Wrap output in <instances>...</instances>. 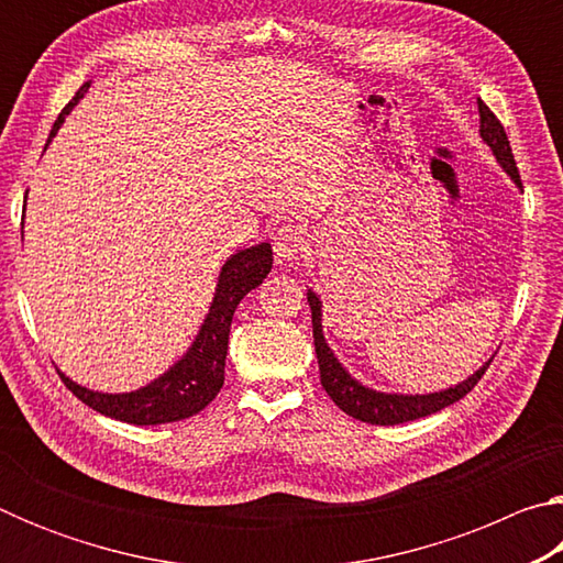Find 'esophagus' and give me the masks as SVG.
<instances>
[{"instance_id":"obj_1","label":"esophagus","mask_w":563,"mask_h":563,"mask_svg":"<svg viewBox=\"0 0 563 563\" xmlns=\"http://www.w3.org/2000/svg\"><path fill=\"white\" fill-rule=\"evenodd\" d=\"M305 245H308V233H305L302 225H280L278 231L273 235V251H275V258L280 263H290V261H298Z\"/></svg>"}]
</instances>
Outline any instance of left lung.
I'll return each instance as SVG.
<instances>
[{
	"label": "left lung",
	"mask_w": 563,
	"mask_h": 563,
	"mask_svg": "<svg viewBox=\"0 0 563 563\" xmlns=\"http://www.w3.org/2000/svg\"><path fill=\"white\" fill-rule=\"evenodd\" d=\"M479 103V133L482 139L487 141L489 148L494 151V156L499 158V164L504 170L514 178V184L521 188V176L517 168V161H514L507 131H504L501 121L494 117V111L484 103L482 99H476ZM308 302L312 310V338H316V352H318V365H320V385L325 393L330 395L332 402H335L342 412L360 419V422H369V424H402V422H412V419L427 417L440 412V409L450 407L454 402L472 393L474 385L479 383L482 375L487 373L492 360L484 365L482 369L464 379L462 385L444 389V393H434V395H383L375 393V389L362 387L355 383L345 369H342L340 362L332 355L325 338H322V325H320V300L316 292H308Z\"/></svg>",
	"instance_id": "obj_1"
}]
</instances>
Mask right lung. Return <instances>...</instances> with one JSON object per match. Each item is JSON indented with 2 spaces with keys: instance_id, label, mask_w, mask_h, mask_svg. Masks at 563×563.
<instances>
[{
  "instance_id": "obj_1",
  "label": "right lung",
  "mask_w": 563,
  "mask_h": 563,
  "mask_svg": "<svg viewBox=\"0 0 563 563\" xmlns=\"http://www.w3.org/2000/svg\"><path fill=\"white\" fill-rule=\"evenodd\" d=\"M89 89V81L76 91V97L66 103L64 111L56 119L52 136L62 126L66 113L71 111L76 101L84 97ZM273 265V247L268 243L253 245L247 251L235 253L231 261L223 265L221 278H218L216 298L211 312L203 322L201 332L188 350V355L176 362L164 377L156 383L136 389L129 395H101L91 393L87 387H79L69 377H62V383L71 393L89 405L97 412L121 419L129 424H166L178 422V419L194 417L213 402L216 395L221 393L225 379V352H228V335H231L233 312L247 292L258 288L265 275L271 273Z\"/></svg>"
}]
</instances>
